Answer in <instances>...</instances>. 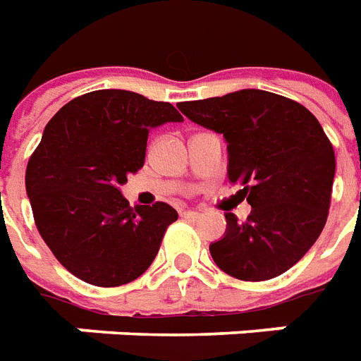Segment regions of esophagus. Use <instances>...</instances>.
I'll use <instances>...</instances> for the list:
<instances>
[{"label": "esophagus", "mask_w": 361, "mask_h": 361, "mask_svg": "<svg viewBox=\"0 0 361 361\" xmlns=\"http://www.w3.org/2000/svg\"><path fill=\"white\" fill-rule=\"evenodd\" d=\"M180 215H183L184 219H188V221H197V219L202 216V213H197V211H192V209H184L180 211Z\"/></svg>", "instance_id": "1"}]
</instances>
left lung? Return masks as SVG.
<instances>
[{"mask_svg":"<svg viewBox=\"0 0 361 361\" xmlns=\"http://www.w3.org/2000/svg\"><path fill=\"white\" fill-rule=\"evenodd\" d=\"M194 123L228 142V180L243 184L251 215L226 216L211 243L216 267L243 281H264L297 264L327 221L335 152L310 110L281 94L242 89L178 104Z\"/></svg>","mask_w":361,"mask_h":361,"instance_id":"obj_1","label":"left lung"}]
</instances>
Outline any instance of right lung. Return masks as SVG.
<instances>
[{
	"instance_id": "obj_1",
	"label": "right lung",
	"mask_w": 361,
	"mask_h": 361,
	"mask_svg": "<svg viewBox=\"0 0 361 361\" xmlns=\"http://www.w3.org/2000/svg\"><path fill=\"white\" fill-rule=\"evenodd\" d=\"M183 121L169 102L100 89L51 118L26 167V194L56 261L91 286L137 280L178 219L164 202L131 207L119 186L145 165L150 129Z\"/></svg>"
}]
</instances>
